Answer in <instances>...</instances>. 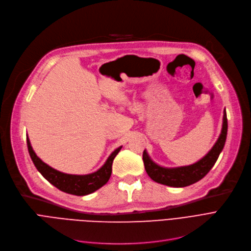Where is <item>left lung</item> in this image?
<instances>
[{
    "mask_svg": "<svg viewBox=\"0 0 251 251\" xmlns=\"http://www.w3.org/2000/svg\"><path fill=\"white\" fill-rule=\"evenodd\" d=\"M226 132H228V121H226V113L225 110L222 133L212 149L203 158L192 165L181 166V168L176 169H165L154 163L148 156L146 150H144L143 161H144L146 173L153 181L171 187H186L198 182L207 175L214 163L217 162L219 155L225 146Z\"/></svg>",
    "mask_w": 251,
    "mask_h": 251,
    "instance_id": "1",
    "label": "left lung"
}]
</instances>
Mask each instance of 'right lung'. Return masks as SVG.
<instances>
[{
  "instance_id": "right-lung-1",
  "label": "right lung",
  "mask_w": 251,
  "mask_h": 251,
  "mask_svg": "<svg viewBox=\"0 0 251 251\" xmlns=\"http://www.w3.org/2000/svg\"><path fill=\"white\" fill-rule=\"evenodd\" d=\"M27 148L30 155V158L37 170L42 174L48 182H50L59 190L63 191L65 193L73 194L76 196H83L91 194L95 191L104 186L110 178L112 173V162L114 157L121 151L122 147L117 148L112 152V154L107 159L105 164L100 170L90 175L77 176V175H68L61 172H58L51 166L43 162L34 153L28 137H26Z\"/></svg>"
}]
</instances>
